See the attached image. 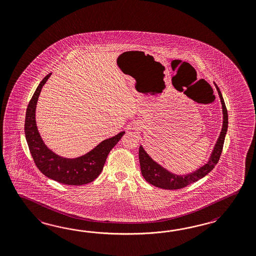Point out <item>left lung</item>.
<instances>
[{
    "mask_svg": "<svg viewBox=\"0 0 256 256\" xmlns=\"http://www.w3.org/2000/svg\"><path fill=\"white\" fill-rule=\"evenodd\" d=\"M216 88L218 90V93L220 96V102L222 105V113H223V122L222 128L220 132V136L218 138L216 142L214 144V148L212 150L210 156L206 161V164L199 166L194 172L187 173L184 175H178L176 173L172 172L168 170L166 168L161 166L156 161H154L146 151L144 149L142 146L139 148V162L141 166V172L144 180L156 187H158L165 190H177L186 187L187 185L192 184L199 180L200 178L204 177L210 172L216 163L220 160V154L222 152L224 140L226 137V131H228V110L226 105L223 100L222 94L220 92V88L214 84Z\"/></svg>",
    "mask_w": 256,
    "mask_h": 256,
    "instance_id": "1",
    "label": "left lung"
}]
</instances>
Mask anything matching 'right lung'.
<instances>
[{"mask_svg": "<svg viewBox=\"0 0 256 256\" xmlns=\"http://www.w3.org/2000/svg\"><path fill=\"white\" fill-rule=\"evenodd\" d=\"M52 74L42 79L30 100L26 112L24 134L30 153L38 168L48 178L67 185L90 184L102 173L108 154L117 144L125 132L103 140L86 154L74 158L60 156L48 148L42 140L36 122V108L43 86Z\"/></svg>", "mask_w": 256, "mask_h": 256, "instance_id": "right-lung-1", "label": "right lung"}]
</instances>
